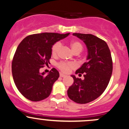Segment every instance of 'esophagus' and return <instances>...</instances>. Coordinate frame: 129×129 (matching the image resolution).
Returning <instances> with one entry per match:
<instances>
[{"instance_id": "obj_1", "label": "esophagus", "mask_w": 129, "mask_h": 129, "mask_svg": "<svg viewBox=\"0 0 129 129\" xmlns=\"http://www.w3.org/2000/svg\"><path fill=\"white\" fill-rule=\"evenodd\" d=\"M60 77L64 78V77H66V76H67V75H66L63 74V73H60Z\"/></svg>"}]
</instances>
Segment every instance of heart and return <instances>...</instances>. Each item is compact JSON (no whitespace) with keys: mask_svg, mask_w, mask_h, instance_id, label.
Returning a JSON list of instances; mask_svg holds the SVG:
<instances>
[{"mask_svg":"<svg viewBox=\"0 0 129 129\" xmlns=\"http://www.w3.org/2000/svg\"><path fill=\"white\" fill-rule=\"evenodd\" d=\"M70 46L72 51L75 54H79L83 50V45L80 42L77 40H72L70 42ZM61 46V44L60 42H56L52 46L51 53L54 56H56L58 54L59 49ZM57 67L64 73H69L72 69H75L76 67V65L73 62H60L58 63Z\"/></svg>","mask_w":129,"mask_h":129,"instance_id":"1","label":"heart"}]
</instances>
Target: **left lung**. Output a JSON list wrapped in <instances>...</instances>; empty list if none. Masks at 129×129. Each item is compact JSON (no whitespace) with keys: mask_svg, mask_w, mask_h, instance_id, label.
<instances>
[{"mask_svg":"<svg viewBox=\"0 0 129 129\" xmlns=\"http://www.w3.org/2000/svg\"><path fill=\"white\" fill-rule=\"evenodd\" d=\"M87 48V61L76 70L84 74V80L72 75L74 80L67 90L69 97L77 104H84L98 98L107 88L113 72V61L108 45L92 34L73 33Z\"/></svg>","mask_w":129,"mask_h":129,"instance_id":"obj_1","label":"left lung"}]
</instances>
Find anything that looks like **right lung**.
Instances as JSON below:
<instances>
[{
	"label": "right lung",
	"mask_w": 129,
	"mask_h": 129,
	"mask_svg": "<svg viewBox=\"0 0 129 129\" xmlns=\"http://www.w3.org/2000/svg\"><path fill=\"white\" fill-rule=\"evenodd\" d=\"M69 34H32L18 45L13 59L12 75L17 89L25 98L38 102L50 95L53 84L59 77V72L53 68L46 75L44 72L40 73V70L49 63L54 44Z\"/></svg>",
	"instance_id": "right-lung-1"
}]
</instances>
